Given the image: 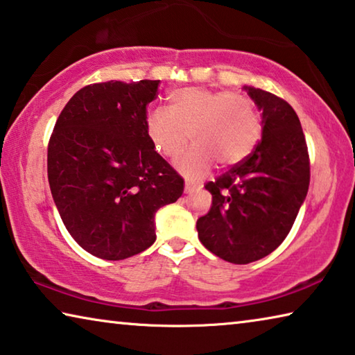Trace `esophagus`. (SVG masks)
Returning a JSON list of instances; mask_svg holds the SVG:
<instances>
[{
	"instance_id": "34e87169",
	"label": "esophagus",
	"mask_w": 355,
	"mask_h": 355,
	"mask_svg": "<svg viewBox=\"0 0 355 355\" xmlns=\"http://www.w3.org/2000/svg\"><path fill=\"white\" fill-rule=\"evenodd\" d=\"M196 189H198V187H196V185L195 184H191V182H185V193H191V191H195Z\"/></svg>"
}]
</instances>
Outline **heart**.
<instances>
[{
  "label": "heart",
  "instance_id": "heart-1",
  "mask_svg": "<svg viewBox=\"0 0 355 355\" xmlns=\"http://www.w3.org/2000/svg\"><path fill=\"white\" fill-rule=\"evenodd\" d=\"M170 110L154 108L146 114V133L160 155L176 159L187 176H200L212 166L239 164L253 153L263 135L259 110L245 96L205 88L174 89L168 96Z\"/></svg>",
  "mask_w": 355,
  "mask_h": 355
}]
</instances>
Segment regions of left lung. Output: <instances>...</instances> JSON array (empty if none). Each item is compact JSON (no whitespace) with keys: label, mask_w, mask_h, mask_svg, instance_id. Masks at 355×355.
Masks as SVG:
<instances>
[{"label":"left lung","mask_w":355,"mask_h":355,"mask_svg":"<svg viewBox=\"0 0 355 355\" xmlns=\"http://www.w3.org/2000/svg\"><path fill=\"white\" fill-rule=\"evenodd\" d=\"M263 112L258 146L216 181L212 206L196 222L209 252L232 264H248L286 239L310 185V157L299 116L272 92L247 88Z\"/></svg>","instance_id":"obj_1"}]
</instances>
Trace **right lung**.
Segmentation results:
<instances>
[{"label":"right lung","mask_w":355,"mask_h":355,"mask_svg":"<svg viewBox=\"0 0 355 355\" xmlns=\"http://www.w3.org/2000/svg\"><path fill=\"white\" fill-rule=\"evenodd\" d=\"M160 80L81 88L49 141L46 171L69 234L97 258L125 259L155 242V212L178 201L184 179L154 149L148 105Z\"/></svg>","instance_id":"1"}]
</instances>
